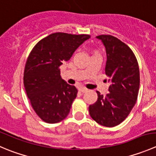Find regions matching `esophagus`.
I'll return each instance as SVG.
<instances>
[{"instance_id":"obj_1","label":"esophagus","mask_w":156,"mask_h":156,"mask_svg":"<svg viewBox=\"0 0 156 156\" xmlns=\"http://www.w3.org/2000/svg\"><path fill=\"white\" fill-rule=\"evenodd\" d=\"M78 90H79V91L82 92V93H85V92H87V90H88L87 88H86V87H79V89H78Z\"/></svg>"}]
</instances>
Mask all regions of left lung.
Listing matches in <instances>:
<instances>
[{
  "instance_id": "8db88e82",
  "label": "left lung",
  "mask_w": 156,
  "mask_h": 156,
  "mask_svg": "<svg viewBox=\"0 0 156 156\" xmlns=\"http://www.w3.org/2000/svg\"><path fill=\"white\" fill-rule=\"evenodd\" d=\"M105 46V73L110 78L105 97L97 91L98 101L89 106L91 118L99 124L113 127L127 117L136 102L140 89V69L130 48L110 35L96 36Z\"/></svg>"
}]
</instances>
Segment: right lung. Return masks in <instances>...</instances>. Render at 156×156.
Masks as SVG:
<instances>
[{
	"mask_svg": "<svg viewBox=\"0 0 156 156\" xmlns=\"http://www.w3.org/2000/svg\"><path fill=\"white\" fill-rule=\"evenodd\" d=\"M90 35L55 33L40 40L27 58L23 84L36 114L48 123L64 120L78 90L61 78L59 67Z\"/></svg>",
	"mask_w": 156,
	"mask_h": 156,
	"instance_id": "1",
	"label": "right lung"
}]
</instances>
